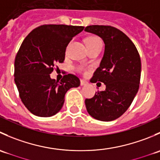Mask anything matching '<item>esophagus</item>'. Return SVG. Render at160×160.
Masks as SVG:
<instances>
[{"mask_svg": "<svg viewBox=\"0 0 160 160\" xmlns=\"http://www.w3.org/2000/svg\"><path fill=\"white\" fill-rule=\"evenodd\" d=\"M87 84H88V82H87L86 80H80V85H81V86H85V85Z\"/></svg>", "mask_w": 160, "mask_h": 160, "instance_id": "1", "label": "esophagus"}]
</instances>
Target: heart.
Here are the masks:
<instances>
[{
  "instance_id": "heart-1",
  "label": "heart",
  "mask_w": 160,
  "mask_h": 160,
  "mask_svg": "<svg viewBox=\"0 0 160 160\" xmlns=\"http://www.w3.org/2000/svg\"><path fill=\"white\" fill-rule=\"evenodd\" d=\"M86 43L87 45H93V44H97V43H101V40L98 38V37H95V36H92V37H89L86 39ZM79 71H81L82 68L79 67L77 69Z\"/></svg>"
}]
</instances>
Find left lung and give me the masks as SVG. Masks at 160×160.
I'll list each match as a JSON object with an SVG mask.
<instances>
[{"instance_id":"8db88e82","label":"left lung","mask_w":160,"mask_h":160,"mask_svg":"<svg viewBox=\"0 0 160 160\" xmlns=\"http://www.w3.org/2000/svg\"><path fill=\"white\" fill-rule=\"evenodd\" d=\"M84 31L104 41V56L91 80L106 86L104 91H98L93 98L85 100L87 111L97 120L111 122L127 111L138 92L141 59L134 43L116 28L90 25Z\"/></svg>"}]
</instances>
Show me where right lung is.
I'll return each mask as SVG.
<instances>
[{"label":"right lung","mask_w":160,"mask_h":160,"mask_svg":"<svg viewBox=\"0 0 160 160\" xmlns=\"http://www.w3.org/2000/svg\"><path fill=\"white\" fill-rule=\"evenodd\" d=\"M83 30V26L46 25L38 27L24 39L14 61V82L24 105L38 117H51L61 110L65 94L78 88L72 74L59 81L52 79L54 66L65 59L67 46Z\"/></svg>","instance_id":"add662e5"}]
</instances>
